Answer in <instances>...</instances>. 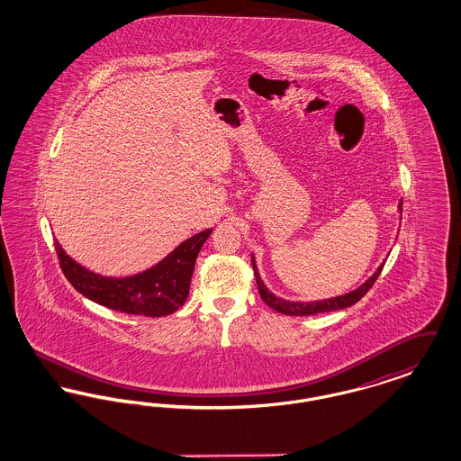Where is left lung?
Returning a JSON list of instances; mask_svg holds the SVG:
<instances>
[{
    "instance_id": "left-lung-1",
    "label": "left lung",
    "mask_w": 461,
    "mask_h": 461,
    "mask_svg": "<svg viewBox=\"0 0 461 461\" xmlns=\"http://www.w3.org/2000/svg\"><path fill=\"white\" fill-rule=\"evenodd\" d=\"M397 211L399 214L402 216V200H399L397 203ZM384 263L380 264L372 276L357 286L351 292H346L342 295H335V297H329V299H321V301H309V303H301V301H286L284 297H278L275 295L261 278L259 275V269H258V264H256V258L252 254V267H254V275H256V280H258V286H259V294H261V299L269 307H273L275 311L282 312V314H288V316H311V314H318V312H330V311H339V309H346V307L356 304L370 288L373 284L376 282Z\"/></svg>"
}]
</instances>
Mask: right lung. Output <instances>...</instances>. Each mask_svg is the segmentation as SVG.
<instances>
[{
    "label": "right lung",
    "mask_w": 461,
    "mask_h": 461,
    "mask_svg": "<svg viewBox=\"0 0 461 461\" xmlns=\"http://www.w3.org/2000/svg\"><path fill=\"white\" fill-rule=\"evenodd\" d=\"M211 233L212 228L195 233L152 267L122 278L89 271L67 256L59 240H55V249L67 280L86 299L113 311L158 318L185 304L198 252Z\"/></svg>",
    "instance_id": "add662e5"
}]
</instances>
